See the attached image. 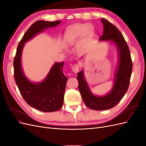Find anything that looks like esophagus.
Here are the masks:
<instances>
[{"label": "esophagus", "mask_w": 146, "mask_h": 146, "mask_svg": "<svg viewBox=\"0 0 146 146\" xmlns=\"http://www.w3.org/2000/svg\"><path fill=\"white\" fill-rule=\"evenodd\" d=\"M72 71L75 73H77L79 71V69H80V66H79V64L78 63H76L74 64L72 68H71Z\"/></svg>", "instance_id": "34e87169"}]
</instances>
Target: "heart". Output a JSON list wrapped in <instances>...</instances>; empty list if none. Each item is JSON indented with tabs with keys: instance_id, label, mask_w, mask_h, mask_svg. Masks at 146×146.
<instances>
[{
	"instance_id": "b5f03b06",
	"label": "heart",
	"mask_w": 146,
	"mask_h": 146,
	"mask_svg": "<svg viewBox=\"0 0 146 146\" xmlns=\"http://www.w3.org/2000/svg\"><path fill=\"white\" fill-rule=\"evenodd\" d=\"M94 30L89 23H79L70 26L66 30L64 35V42L68 45H72L77 42L83 36V41L93 36Z\"/></svg>"
}]
</instances>
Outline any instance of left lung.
<instances>
[{"mask_svg":"<svg viewBox=\"0 0 146 146\" xmlns=\"http://www.w3.org/2000/svg\"><path fill=\"white\" fill-rule=\"evenodd\" d=\"M104 25V33L100 40H111L116 45L119 52V66L116 71L113 89L107 95L98 97L92 94L83 76V71L77 74L78 90L86 107L94 110L112 108L121 100L129 86L132 72V61L129 46L117 28L108 20L101 19Z\"/></svg>","mask_w":146,"mask_h":146,"instance_id":"left-lung-1","label":"left lung"}]
</instances>
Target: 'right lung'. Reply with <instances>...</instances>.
<instances>
[{
	"instance_id": "obj_1",
	"label": "right lung",
	"mask_w": 146,
	"mask_h": 146,
	"mask_svg": "<svg viewBox=\"0 0 146 146\" xmlns=\"http://www.w3.org/2000/svg\"><path fill=\"white\" fill-rule=\"evenodd\" d=\"M60 22L37 21L34 23L20 41L13 61L14 77L21 94L27 104L43 112L56 111L62 107L68 80L63 72L64 62L56 63L53 66L43 82L33 83L23 72L21 63L22 51L25 42L46 29L58 25Z\"/></svg>"
}]
</instances>
